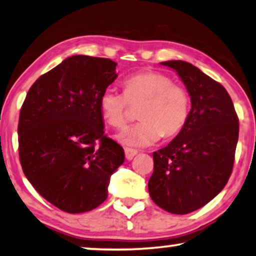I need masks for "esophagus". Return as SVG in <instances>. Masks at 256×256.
Returning <instances> with one entry per match:
<instances>
[{
  "instance_id": "esophagus-1",
  "label": "esophagus",
  "mask_w": 256,
  "mask_h": 256,
  "mask_svg": "<svg viewBox=\"0 0 256 256\" xmlns=\"http://www.w3.org/2000/svg\"><path fill=\"white\" fill-rule=\"evenodd\" d=\"M124 151H125V156H126V159H128V160L134 159V156L138 153V152H137V150L128 148H124Z\"/></svg>"
}]
</instances>
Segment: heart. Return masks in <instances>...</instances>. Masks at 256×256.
I'll list each match as a JSON object with an SVG mask.
<instances>
[{"label": "heart", "instance_id": "b5f03b06", "mask_svg": "<svg viewBox=\"0 0 256 256\" xmlns=\"http://www.w3.org/2000/svg\"><path fill=\"white\" fill-rule=\"evenodd\" d=\"M124 94L108 88L100 97L102 117L114 128L126 124L130 105L138 106L142 122L118 136L119 142L132 148L154 144L162 136L178 134L190 114V94L182 85L158 71H142L122 82Z\"/></svg>", "mask_w": 256, "mask_h": 256}]
</instances>
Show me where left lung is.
Here are the masks:
<instances>
[{
  "label": "left lung",
  "mask_w": 256,
  "mask_h": 256,
  "mask_svg": "<svg viewBox=\"0 0 256 256\" xmlns=\"http://www.w3.org/2000/svg\"><path fill=\"white\" fill-rule=\"evenodd\" d=\"M176 70L190 97L185 126L153 152L148 192L160 208L187 214L205 206L226 185L234 165L239 118L222 85L190 63L162 62Z\"/></svg>",
  "instance_id": "8db88e82"
}]
</instances>
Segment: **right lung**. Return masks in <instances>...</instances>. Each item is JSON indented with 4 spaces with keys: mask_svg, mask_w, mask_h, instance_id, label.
<instances>
[{
    "mask_svg": "<svg viewBox=\"0 0 256 256\" xmlns=\"http://www.w3.org/2000/svg\"><path fill=\"white\" fill-rule=\"evenodd\" d=\"M110 58L74 54L29 88L20 112L18 153L26 179L66 213L96 208L124 162V150L104 134L100 97L117 78Z\"/></svg>",
    "mask_w": 256,
    "mask_h": 256,
    "instance_id": "1",
    "label": "right lung"
}]
</instances>
